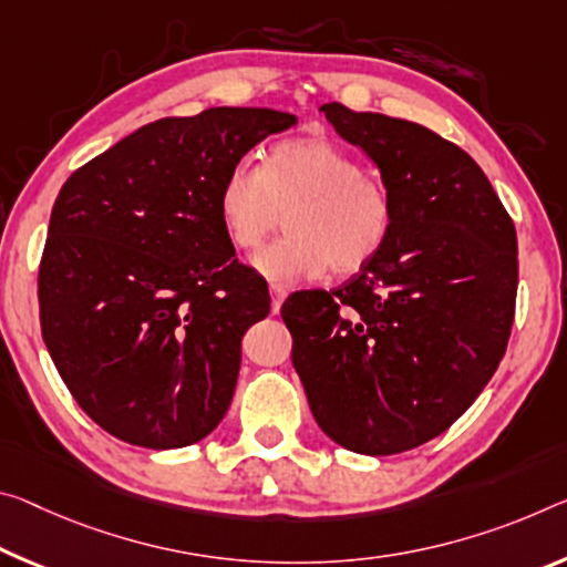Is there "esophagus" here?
Here are the masks:
<instances>
[{"label":"esophagus","instance_id":"esophagus-1","mask_svg":"<svg viewBox=\"0 0 567 567\" xmlns=\"http://www.w3.org/2000/svg\"><path fill=\"white\" fill-rule=\"evenodd\" d=\"M269 295H272V312H280L282 302L287 298V290L282 285H269Z\"/></svg>","mask_w":567,"mask_h":567}]
</instances>
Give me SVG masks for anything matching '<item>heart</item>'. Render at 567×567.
Wrapping results in <instances>:
<instances>
[{
    "label": "heart",
    "mask_w": 567,
    "mask_h": 567,
    "mask_svg": "<svg viewBox=\"0 0 567 567\" xmlns=\"http://www.w3.org/2000/svg\"><path fill=\"white\" fill-rule=\"evenodd\" d=\"M287 217L290 235L251 257L269 282L363 272L393 229V199L361 161L328 138L282 141L262 166L237 164L219 188L224 235L237 249H257Z\"/></svg>",
    "instance_id": "1"
}]
</instances>
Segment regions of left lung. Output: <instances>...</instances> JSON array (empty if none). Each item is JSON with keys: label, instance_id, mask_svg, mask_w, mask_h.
Wrapping results in <instances>:
<instances>
[{"label": "left lung", "instance_id": "left-lung-1", "mask_svg": "<svg viewBox=\"0 0 567 567\" xmlns=\"http://www.w3.org/2000/svg\"><path fill=\"white\" fill-rule=\"evenodd\" d=\"M393 199L381 255L338 290L282 305L318 426L350 452H409L472 406L507 350L517 235L466 151L424 125L320 107Z\"/></svg>", "mask_w": 567, "mask_h": 567}]
</instances>
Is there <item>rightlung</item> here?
<instances>
[{
	"instance_id": "add662e5",
	"label": "right lung",
	"mask_w": 567,
	"mask_h": 567,
	"mask_svg": "<svg viewBox=\"0 0 567 567\" xmlns=\"http://www.w3.org/2000/svg\"><path fill=\"white\" fill-rule=\"evenodd\" d=\"M295 123L272 107L161 118L60 188L40 262L42 338L80 409L121 442L188 446L227 413L241 336L267 318L269 292L235 259L219 188Z\"/></svg>"
}]
</instances>
